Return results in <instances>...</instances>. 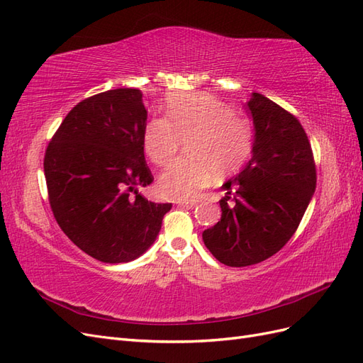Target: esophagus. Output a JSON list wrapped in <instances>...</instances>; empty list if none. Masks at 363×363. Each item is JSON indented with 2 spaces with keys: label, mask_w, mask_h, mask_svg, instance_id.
Returning <instances> with one entry per match:
<instances>
[{
  "label": "esophagus",
  "mask_w": 363,
  "mask_h": 363,
  "mask_svg": "<svg viewBox=\"0 0 363 363\" xmlns=\"http://www.w3.org/2000/svg\"><path fill=\"white\" fill-rule=\"evenodd\" d=\"M182 207H186V208H194L196 206V203H180Z\"/></svg>",
  "instance_id": "34e87169"
}]
</instances>
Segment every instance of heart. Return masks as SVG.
<instances>
[{"label":"heart","instance_id":"1","mask_svg":"<svg viewBox=\"0 0 363 363\" xmlns=\"http://www.w3.org/2000/svg\"><path fill=\"white\" fill-rule=\"evenodd\" d=\"M182 140L188 157L167 168L157 182L162 196L191 200L213 179L238 172L252 151L250 119L204 92L175 94L167 100L164 118L147 123L142 144L152 163L163 167L177 155Z\"/></svg>","mask_w":363,"mask_h":363}]
</instances>
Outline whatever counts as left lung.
<instances>
[{"instance_id": "8db88e82", "label": "left lung", "mask_w": 363, "mask_h": 363, "mask_svg": "<svg viewBox=\"0 0 363 363\" xmlns=\"http://www.w3.org/2000/svg\"><path fill=\"white\" fill-rule=\"evenodd\" d=\"M247 106L256 130L252 157L223 184L221 221L203 232L208 251L236 268L256 265L286 245L316 186L313 152L300 121L257 92Z\"/></svg>"}]
</instances>
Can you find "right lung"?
I'll list each match as a JSON object with an SVG mask.
<instances>
[{
  "label": "right lung",
  "instance_id": "right-lung-1",
  "mask_svg": "<svg viewBox=\"0 0 363 363\" xmlns=\"http://www.w3.org/2000/svg\"><path fill=\"white\" fill-rule=\"evenodd\" d=\"M145 125L139 89L96 94L65 116L43 157L59 227L86 255L104 263L130 262L145 252L172 207L138 192L155 180L142 144Z\"/></svg>",
  "mask_w": 363,
  "mask_h": 363
}]
</instances>
